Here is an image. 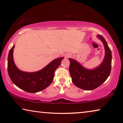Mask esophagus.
<instances>
[{
  "label": "esophagus",
  "instance_id": "esophagus-1",
  "mask_svg": "<svg viewBox=\"0 0 123 123\" xmlns=\"http://www.w3.org/2000/svg\"><path fill=\"white\" fill-rule=\"evenodd\" d=\"M69 56V55H66V58H68Z\"/></svg>",
  "mask_w": 123,
  "mask_h": 123
}]
</instances>
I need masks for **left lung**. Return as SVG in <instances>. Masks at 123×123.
<instances>
[{"mask_svg":"<svg viewBox=\"0 0 123 123\" xmlns=\"http://www.w3.org/2000/svg\"><path fill=\"white\" fill-rule=\"evenodd\" d=\"M97 36L102 42L105 49L104 60L98 67L93 69H88L75 60L69 58V71L72 82L76 86L85 90H92L100 86L108 78L111 71V50L104 37L101 35Z\"/></svg>","mask_w":123,"mask_h":123,"instance_id":"1","label":"left lung"}]
</instances>
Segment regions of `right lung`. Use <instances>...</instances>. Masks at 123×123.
I'll return each mask as SVG.
<instances>
[{
    "instance_id": "add662e5",
    "label": "right lung",
    "mask_w": 123,
    "mask_h": 123,
    "mask_svg": "<svg viewBox=\"0 0 123 123\" xmlns=\"http://www.w3.org/2000/svg\"><path fill=\"white\" fill-rule=\"evenodd\" d=\"M15 45L10 50L7 58V72L15 85L27 92L36 93L43 90L51 84L55 71L61 65L63 57L56 58L40 71L36 72H22L17 68L13 61Z\"/></svg>"
}]
</instances>
